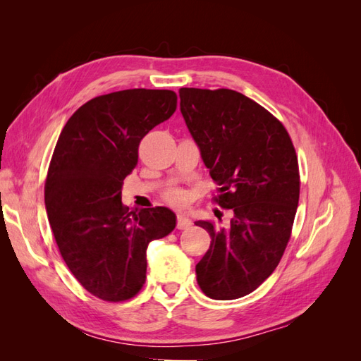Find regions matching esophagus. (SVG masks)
Returning <instances> with one entry per match:
<instances>
[{"label": "esophagus", "mask_w": 361, "mask_h": 361, "mask_svg": "<svg viewBox=\"0 0 361 361\" xmlns=\"http://www.w3.org/2000/svg\"><path fill=\"white\" fill-rule=\"evenodd\" d=\"M191 220L190 218L185 215V214H179L178 215V228L179 231H183V228H188V227H191Z\"/></svg>", "instance_id": "obj_1"}]
</instances>
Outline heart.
<instances>
[{
  "label": "heart",
  "mask_w": 361,
  "mask_h": 361,
  "mask_svg": "<svg viewBox=\"0 0 361 361\" xmlns=\"http://www.w3.org/2000/svg\"><path fill=\"white\" fill-rule=\"evenodd\" d=\"M166 199L169 203L174 204V206H182L185 202H187V194H185L182 190H170L166 194Z\"/></svg>",
  "instance_id": "b5f03b06"
}]
</instances>
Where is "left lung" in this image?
I'll return each instance as SVG.
<instances>
[{"label":"left lung","instance_id":"left-lung-1","mask_svg":"<svg viewBox=\"0 0 361 361\" xmlns=\"http://www.w3.org/2000/svg\"><path fill=\"white\" fill-rule=\"evenodd\" d=\"M180 113L200 149L215 202L232 211L218 227L195 221L211 247L195 265L197 283L214 300L245 297L279 265L300 199L298 159L285 126L257 102L228 89H180Z\"/></svg>","mask_w":361,"mask_h":361}]
</instances>
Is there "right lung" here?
Returning a JSON list of instances; mask_svg holds the SVG:
<instances>
[{"instance_id":"1","label":"right lung","mask_w":361,"mask_h":361,"mask_svg":"<svg viewBox=\"0 0 361 361\" xmlns=\"http://www.w3.org/2000/svg\"><path fill=\"white\" fill-rule=\"evenodd\" d=\"M171 90L129 89L93 97L64 125L48 169L45 206L63 260L104 301L135 297L146 281L150 241L176 227L169 207L122 203L140 141L176 111Z\"/></svg>"}]
</instances>
